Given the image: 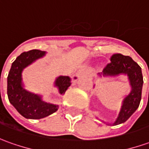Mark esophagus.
I'll list each match as a JSON object with an SVG mask.
<instances>
[{
  "label": "esophagus",
  "mask_w": 149,
  "mask_h": 149,
  "mask_svg": "<svg viewBox=\"0 0 149 149\" xmlns=\"http://www.w3.org/2000/svg\"><path fill=\"white\" fill-rule=\"evenodd\" d=\"M86 73H87V69H86V68H81V69L78 71L77 74L79 76H80V75L85 74Z\"/></svg>",
  "instance_id": "34e87169"
}]
</instances>
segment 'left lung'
I'll return each mask as SVG.
<instances>
[{
  "label": "left lung",
  "mask_w": 149,
  "mask_h": 149,
  "mask_svg": "<svg viewBox=\"0 0 149 149\" xmlns=\"http://www.w3.org/2000/svg\"><path fill=\"white\" fill-rule=\"evenodd\" d=\"M110 63L103 70V75L115 76L124 74L129 76L132 90L123 100V105L116 121L113 123L118 125L124 123L139 108L142 96L143 74L141 67L129 56L122 54H114L110 57Z\"/></svg>",
  "instance_id": "8db88e82"
}]
</instances>
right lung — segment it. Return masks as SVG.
<instances>
[{
    "label": "right lung",
    "mask_w": 149,
    "mask_h": 149,
    "mask_svg": "<svg viewBox=\"0 0 149 149\" xmlns=\"http://www.w3.org/2000/svg\"><path fill=\"white\" fill-rule=\"evenodd\" d=\"M45 55V52L39 49H31L20 54L11 65L7 77V95L10 103L23 117L31 119H40L49 116L57 111L59 106L48 104L41 100L40 95L26 91L22 86L21 73L24 68L36 60ZM55 86L60 93L65 94L70 84L69 76H60L55 80Z\"/></svg>",
    "instance_id": "right-lung-1"
}]
</instances>
